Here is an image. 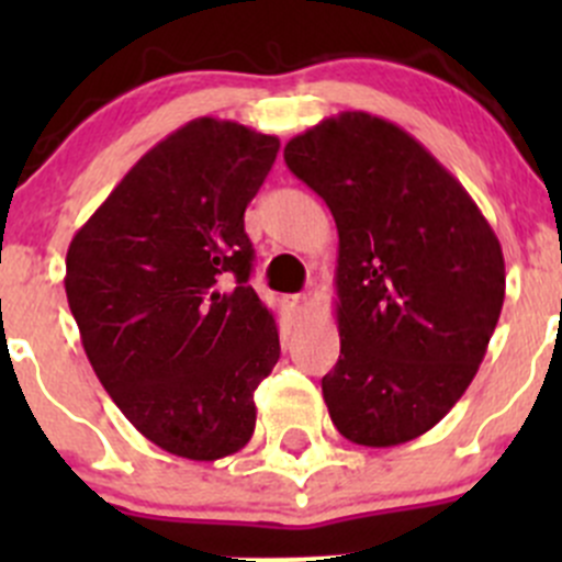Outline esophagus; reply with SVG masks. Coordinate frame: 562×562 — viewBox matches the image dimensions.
Wrapping results in <instances>:
<instances>
[{"label":"esophagus","mask_w":562,"mask_h":562,"mask_svg":"<svg viewBox=\"0 0 562 562\" xmlns=\"http://www.w3.org/2000/svg\"><path fill=\"white\" fill-rule=\"evenodd\" d=\"M291 310H293V313H296L299 317H304V315L310 313V310H313V304H310L307 296H293V299H291Z\"/></svg>","instance_id":"esophagus-1"}]
</instances>
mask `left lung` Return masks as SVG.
<instances>
[{"label": "left lung", "mask_w": 562, "mask_h": 562, "mask_svg": "<svg viewBox=\"0 0 562 562\" xmlns=\"http://www.w3.org/2000/svg\"><path fill=\"white\" fill-rule=\"evenodd\" d=\"M285 162L339 234L328 416L350 443H407L457 405L484 361L506 296L501 241L454 176L372 113L323 119L288 140Z\"/></svg>", "instance_id": "obj_1"}]
</instances>
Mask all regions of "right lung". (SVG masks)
I'll use <instances>...</instances> for the list:
<instances>
[{
  "label": "right lung",
  "mask_w": 562,
  "mask_h": 562,
  "mask_svg": "<svg viewBox=\"0 0 562 562\" xmlns=\"http://www.w3.org/2000/svg\"><path fill=\"white\" fill-rule=\"evenodd\" d=\"M277 151V135L192 119L124 173L67 249L89 364L168 454L214 462L255 432V389L280 359V334L247 282L245 209Z\"/></svg>",
  "instance_id": "right-lung-1"
}]
</instances>
